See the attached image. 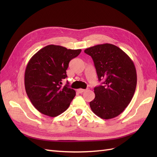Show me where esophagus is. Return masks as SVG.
<instances>
[{
	"label": "esophagus",
	"instance_id": "obj_1",
	"mask_svg": "<svg viewBox=\"0 0 157 157\" xmlns=\"http://www.w3.org/2000/svg\"><path fill=\"white\" fill-rule=\"evenodd\" d=\"M85 91H86V90H84V89L80 88V89H78V90H77V92H78V93H80V94H81V93H82V92H85Z\"/></svg>",
	"mask_w": 157,
	"mask_h": 157
}]
</instances>
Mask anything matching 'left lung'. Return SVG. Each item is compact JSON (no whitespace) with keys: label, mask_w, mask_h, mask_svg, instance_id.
Masks as SVG:
<instances>
[{"label":"left lung","mask_w":157,"mask_h":157,"mask_svg":"<svg viewBox=\"0 0 157 157\" xmlns=\"http://www.w3.org/2000/svg\"><path fill=\"white\" fill-rule=\"evenodd\" d=\"M92 57L99 81L95 98L90 102L92 111L103 119H111L124 111L134 96L137 74L132 60L124 51L111 44H98L84 50Z\"/></svg>","instance_id":"left-lung-1"}]
</instances>
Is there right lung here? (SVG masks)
Instances as JSON below:
<instances>
[{
  "mask_svg": "<svg viewBox=\"0 0 157 157\" xmlns=\"http://www.w3.org/2000/svg\"><path fill=\"white\" fill-rule=\"evenodd\" d=\"M80 52V49H67L50 44L38 51L30 59L25 72V91L40 113L54 117L69 107L76 92L69 87V83L61 86V81L67 77L66 70L69 61Z\"/></svg>",
  "mask_w": 157,
  "mask_h": 157,
  "instance_id": "add662e5",
  "label": "right lung"
}]
</instances>
